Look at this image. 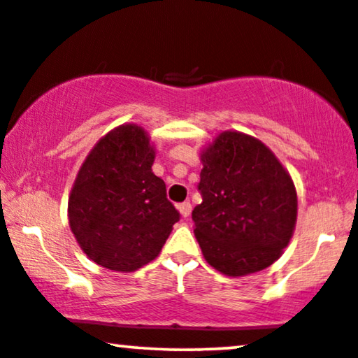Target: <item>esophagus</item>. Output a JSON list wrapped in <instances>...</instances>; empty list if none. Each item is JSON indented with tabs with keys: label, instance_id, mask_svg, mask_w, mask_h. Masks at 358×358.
<instances>
[{
	"label": "esophagus",
	"instance_id": "obj_1",
	"mask_svg": "<svg viewBox=\"0 0 358 358\" xmlns=\"http://www.w3.org/2000/svg\"><path fill=\"white\" fill-rule=\"evenodd\" d=\"M178 209H180V213H182L183 217H188L189 214H192V203L185 201L182 204H178Z\"/></svg>",
	"mask_w": 358,
	"mask_h": 358
}]
</instances>
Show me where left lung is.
Returning <instances> with one entry per match:
<instances>
[{"mask_svg": "<svg viewBox=\"0 0 358 358\" xmlns=\"http://www.w3.org/2000/svg\"><path fill=\"white\" fill-rule=\"evenodd\" d=\"M193 209L194 236L204 259L227 276H244L280 259L296 224L294 183L265 144L224 131L201 154Z\"/></svg>", "mask_w": 358, "mask_h": 358, "instance_id": "obj_1", "label": "left lung"}]
</instances>
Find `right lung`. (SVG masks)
<instances>
[{"instance_id":"obj_1","label":"right lung","mask_w":358,"mask_h":358,"mask_svg":"<svg viewBox=\"0 0 358 358\" xmlns=\"http://www.w3.org/2000/svg\"><path fill=\"white\" fill-rule=\"evenodd\" d=\"M155 152L147 132L122 124L93 147L71 188L69 222L94 264L134 271L160 254L180 213L154 175Z\"/></svg>"}]
</instances>
